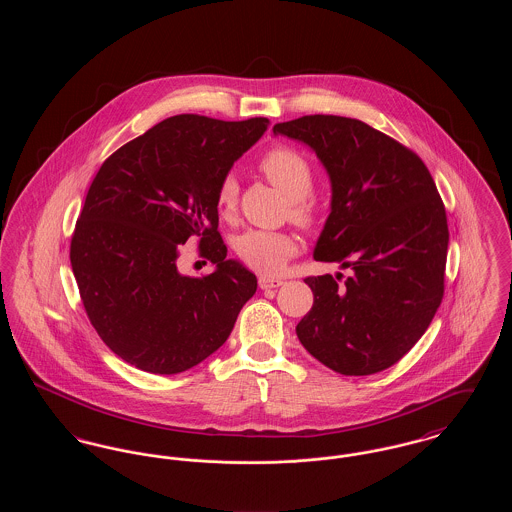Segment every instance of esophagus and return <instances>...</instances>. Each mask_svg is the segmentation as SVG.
<instances>
[{
	"mask_svg": "<svg viewBox=\"0 0 512 512\" xmlns=\"http://www.w3.org/2000/svg\"><path fill=\"white\" fill-rule=\"evenodd\" d=\"M282 284H284L282 278H274V276H261L259 278L261 290H274V288H280Z\"/></svg>",
	"mask_w": 512,
	"mask_h": 512,
	"instance_id": "1",
	"label": "esophagus"
}]
</instances>
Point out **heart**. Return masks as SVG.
Returning a JSON list of instances; mask_svg holds the SVG:
<instances>
[{
  "instance_id": "1",
  "label": "heart",
  "mask_w": 512,
  "mask_h": 512,
  "mask_svg": "<svg viewBox=\"0 0 512 512\" xmlns=\"http://www.w3.org/2000/svg\"><path fill=\"white\" fill-rule=\"evenodd\" d=\"M259 167L282 194L292 199L293 217L299 222H307L311 209L303 199L313 190V171L307 159L290 147H274L261 159ZM238 194V178L234 174H226L217 190V207L222 217H230L234 213ZM234 249L247 267L263 274H274L288 257H292L297 245L290 234L251 228L236 236Z\"/></svg>"
}]
</instances>
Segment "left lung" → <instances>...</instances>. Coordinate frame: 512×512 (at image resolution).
Returning a JSON list of instances; mask_svg holds the SVG:
<instances>
[{"label": "left lung", "mask_w": 512, "mask_h": 512, "mask_svg": "<svg viewBox=\"0 0 512 512\" xmlns=\"http://www.w3.org/2000/svg\"><path fill=\"white\" fill-rule=\"evenodd\" d=\"M274 136L311 147L330 178V215L315 261L353 274L309 276L313 309L295 326L322 365L366 376L395 365L422 338L443 297L449 230L420 157L363 121L307 115Z\"/></svg>", "instance_id": "obj_1"}]
</instances>
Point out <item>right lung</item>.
<instances>
[{"label":"right lung","instance_id":"add662e5","mask_svg":"<svg viewBox=\"0 0 512 512\" xmlns=\"http://www.w3.org/2000/svg\"><path fill=\"white\" fill-rule=\"evenodd\" d=\"M268 119L169 117L117 149L99 169L74 228L71 267L99 338L128 365L178 374L228 340L257 276L226 259L217 190ZM192 235L216 270L182 275Z\"/></svg>","mask_w":512,"mask_h":512}]
</instances>
